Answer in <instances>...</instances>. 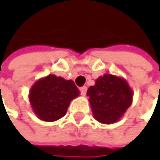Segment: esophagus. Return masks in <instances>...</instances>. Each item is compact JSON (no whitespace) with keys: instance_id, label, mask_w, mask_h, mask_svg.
I'll list each match as a JSON object with an SVG mask.
<instances>
[{"instance_id":"obj_1","label":"esophagus","mask_w":160,"mask_h":160,"mask_svg":"<svg viewBox=\"0 0 160 160\" xmlns=\"http://www.w3.org/2000/svg\"><path fill=\"white\" fill-rule=\"evenodd\" d=\"M79 91H81L82 95V96H84V95L86 94L87 87H86V86H82V87H81V88H79Z\"/></svg>"}]
</instances>
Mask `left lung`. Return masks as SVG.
Listing matches in <instances>:
<instances>
[{
  "mask_svg": "<svg viewBox=\"0 0 160 160\" xmlns=\"http://www.w3.org/2000/svg\"><path fill=\"white\" fill-rule=\"evenodd\" d=\"M94 118L102 124L118 122L132 106L133 92L122 77L104 74L87 90Z\"/></svg>",
  "mask_w": 160,
  "mask_h": 160,
  "instance_id": "left-lung-1",
  "label": "left lung"
}]
</instances>
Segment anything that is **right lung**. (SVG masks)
<instances>
[{
	"mask_svg": "<svg viewBox=\"0 0 160 160\" xmlns=\"http://www.w3.org/2000/svg\"><path fill=\"white\" fill-rule=\"evenodd\" d=\"M78 96L79 90L73 81L48 75L34 82L29 90L28 99L40 120L53 122L63 117L71 101Z\"/></svg>",
	"mask_w": 160,
	"mask_h": 160,
	"instance_id": "obj_1",
	"label": "right lung"
}]
</instances>
